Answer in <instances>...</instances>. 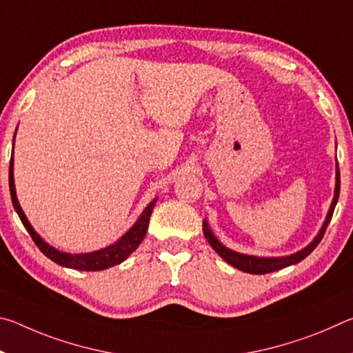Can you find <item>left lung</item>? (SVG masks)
<instances>
[{
    "label": "left lung",
    "instance_id": "8db88e82",
    "mask_svg": "<svg viewBox=\"0 0 353 353\" xmlns=\"http://www.w3.org/2000/svg\"><path fill=\"white\" fill-rule=\"evenodd\" d=\"M339 166L336 165V188H334V198L332 202V207L330 210H328L327 214V219L324 225H322L321 232L318 234V236L314 238L312 244H308L305 249L299 250V252L292 254L290 256H277V259H263V256H252V255H244V254H238L234 252V250L224 248L223 244H221L216 236L212 234V230L208 229V224L207 221L202 223V230H204V236L207 238V241L210 243V246L216 250L218 255L223 256V259L232 265L236 270L244 271L248 274H268V272H274V271H279V270H283L286 266H291V265H296V263L302 261L305 259L307 255H310L316 249V246L321 243L322 236H324L325 230H327V225L330 223V219L333 216V210H334V205H336L338 198H339Z\"/></svg>",
    "mask_w": 353,
    "mask_h": 353
}]
</instances>
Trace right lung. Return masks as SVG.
Here are the masks:
<instances>
[{
	"instance_id": "add662e5",
	"label": "right lung",
	"mask_w": 353,
	"mask_h": 353,
	"mask_svg": "<svg viewBox=\"0 0 353 353\" xmlns=\"http://www.w3.org/2000/svg\"><path fill=\"white\" fill-rule=\"evenodd\" d=\"M9 190H10L12 204H14L15 212L19 213L21 223L26 227V230L29 232V235H31V238L34 240L35 246H37L41 252L48 256V259L57 263V265L71 268V270H77V271H103V270H107V268L119 265V263L126 260L128 256L140 246L143 238H145L148 232V225H149V218H151L152 208L155 205V202H157V199H154L151 204L145 208V212L141 213V216L134 224L132 229H130L128 234L121 238V240L117 241L115 244H112V246L97 250V252H90V254H65V252H61V250L51 248L50 244L41 240V238L35 234L32 225L29 224L25 213H23L15 194L14 155H12L10 166H9Z\"/></svg>"
}]
</instances>
